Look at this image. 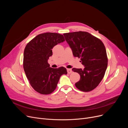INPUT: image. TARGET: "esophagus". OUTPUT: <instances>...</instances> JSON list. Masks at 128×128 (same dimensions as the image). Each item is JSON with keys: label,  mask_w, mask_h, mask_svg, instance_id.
Masks as SVG:
<instances>
[{"label": "esophagus", "mask_w": 128, "mask_h": 128, "mask_svg": "<svg viewBox=\"0 0 128 128\" xmlns=\"http://www.w3.org/2000/svg\"><path fill=\"white\" fill-rule=\"evenodd\" d=\"M68 74H71L72 72V70L71 69H67Z\"/></svg>", "instance_id": "esophagus-1"}]
</instances>
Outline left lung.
Returning a JSON list of instances; mask_svg holds the SVG:
<instances>
[{"instance_id": "1", "label": "left lung", "mask_w": 128, "mask_h": 128, "mask_svg": "<svg viewBox=\"0 0 128 128\" xmlns=\"http://www.w3.org/2000/svg\"><path fill=\"white\" fill-rule=\"evenodd\" d=\"M66 41L74 57L80 58L83 70L74 68L72 70L80 76L76 88L82 92L95 89L104 77L108 59L105 46L100 39L88 32L77 31L64 33Z\"/></svg>"}]
</instances>
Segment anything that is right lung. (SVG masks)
Segmentation results:
<instances>
[{
	"label": "right lung",
	"instance_id": "obj_1",
	"mask_svg": "<svg viewBox=\"0 0 128 128\" xmlns=\"http://www.w3.org/2000/svg\"><path fill=\"white\" fill-rule=\"evenodd\" d=\"M65 41L63 35L57 33L40 34L26 46L23 67L31 86L42 95L52 93L56 88L60 76L67 74L65 67H50L48 60L52 55V49Z\"/></svg>",
	"mask_w": 128,
	"mask_h": 128
}]
</instances>
